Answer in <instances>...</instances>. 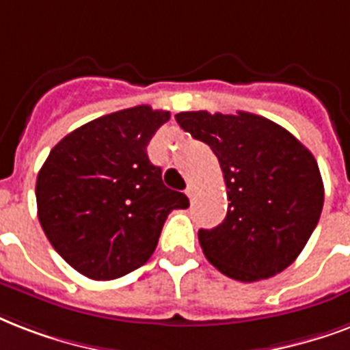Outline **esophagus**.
Wrapping results in <instances>:
<instances>
[{"label": "esophagus", "instance_id": "obj_1", "mask_svg": "<svg viewBox=\"0 0 350 350\" xmlns=\"http://www.w3.org/2000/svg\"><path fill=\"white\" fill-rule=\"evenodd\" d=\"M186 195H188L189 199H193V197H195V186H193V184H188V188H186Z\"/></svg>", "mask_w": 350, "mask_h": 350}]
</instances>
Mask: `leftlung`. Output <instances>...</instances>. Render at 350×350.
<instances>
[{
  "label": "left lung",
  "mask_w": 350,
  "mask_h": 350,
  "mask_svg": "<svg viewBox=\"0 0 350 350\" xmlns=\"http://www.w3.org/2000/svg\"><path fill=\"white\" fill-rule=\"evenodd\" d=\"M175 118L212 148L226 184V217L199 230L206 259L245 283L291 267L323 210V180L312 153L285 127L245 111H184Z\"/></svg>",
  "instance_id": "obj_1"
}]
</instances>
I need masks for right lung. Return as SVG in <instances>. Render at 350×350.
Instances as JSON below:
<instances>
[{
  "label": "right lung",
  "instance_id": "obj_1",
  "mask_svg": "<svg viewBox=\"0 0 350 350\" xmlns=\"http://www.w3.org/2000/svg\"><path fill=\"white\" fill-rule=\"evenodd\" d=\"M170 111L137 105L100 116L59 140L38 173V219L75 270L109 281L142 267L172 210L188 197L162 183L148 144Z\"/></svg>",
  "mask_w": 350,
  "mask_h": 350
}]
</instances>
